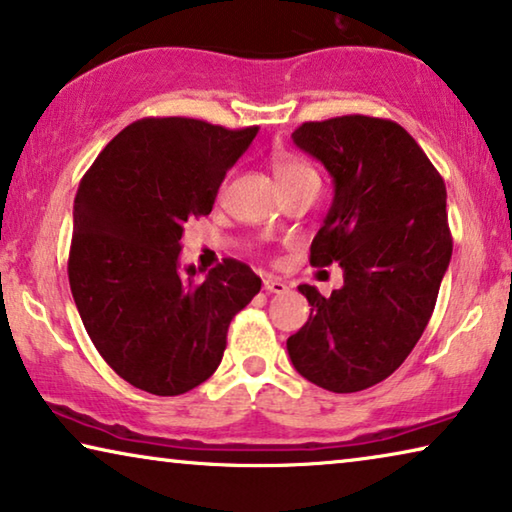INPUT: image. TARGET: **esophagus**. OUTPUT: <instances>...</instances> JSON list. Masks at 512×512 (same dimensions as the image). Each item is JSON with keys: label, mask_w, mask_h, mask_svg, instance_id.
<instances>
[{"label": "esophagus", "mask_w": 512, "mask_h": 512, "mask_svg": "<svg viewBox=\"0 0 512 512\" xmlns=\"http://www.w3.org/2000/svg\"><path fill=\"white\" fill-rule=\"evenodd\" d=\"M263 288L267 290V293H286V290H288L286 281H281L279 277H265Z\"/></svg>", "instance_id": "34e87169"}]
</instances>
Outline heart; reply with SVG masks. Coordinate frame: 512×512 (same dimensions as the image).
Masks as SVG:
<instances>
[{"mask_svg":"<svg viewBox=\"0 0 512 512\" xmlns=\"http://www.w3.org/2000/svg\"><path fill=\"white\" fill-rule=\"evenodd\" d=\"M272 169H274V178H277L279 187L288 185V183H295V180L316 174V171H313V169L309 167V164L300 160V157L286 155V153L274 155Z\"/></svg>","mask_w":512,"mask_h":512,"instance_id":"heart-1","label":"heart"}]
</instances>
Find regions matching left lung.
Instances as JSON below:
<instances>
[{"mask_svg": "<svg viewBox=\"0 0 512 512\" xmlns=\"http://www.w3.org/2000/svg\"><path fill=\"white\" fill-rule=\"evenodd\" d=\"M293 141L334 180L311 265H341L343 288L322 297L302 283L311 316L286 348L309 382L355 393L387 380L432 316L453 254L446 185L410 132L387 119L309 121Z\"/></svg>", "mask_w": 512, "mask_h": 512, "instance_id": "1", "label": "left lung"}]
</instances>
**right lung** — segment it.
Segmentation results:
<instances>
[{"instance_id": "obj_1", "label": "right lung", "mask_w": 512, "mask_h": 512, "mask_svg": "<svg viewBox=\"0 0 512 512\" xmlns=\"http://www.w3.org/2000/svg\"><path fill=\"white\" fill-rule=\"evenodd\" d=\"M258 128L196 119H141L105 146L73 208L68 281L86 334L125 382L180 396L217 371L233 316L261 277L226 258L196 281L180 272L190 219L210 215L217 190Z\"/></svg>"}]
</instances>
